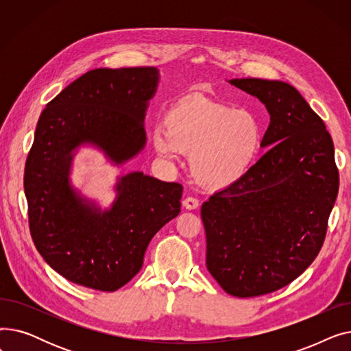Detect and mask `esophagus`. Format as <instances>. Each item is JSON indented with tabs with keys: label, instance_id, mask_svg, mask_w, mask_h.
Segmentation results:
<instances>
[{
	"label": "esophagus",
	"instance_id": "obj_1",
	"mask_svg": "<svg viewBox=\"0 0 351 351\" xmlns=\"http://www.w3.org/2000/svg\"><path fill=\"white\" fill-rule=\"evenodd\" d=\"M182 205H183V208H186L188 210H193V209H196L199 206V200L196 197L188 196L186 199H183Z\"/></svg>",
	"mask_w": 351,
	"mask_h": 351
}]
</instances>
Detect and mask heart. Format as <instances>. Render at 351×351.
<instances>
[{"mask_svg": "<svg viewBox=\"0 0 351 351\" xmlns=\"http://www.w3.org/2000/svg\"><path fill=\"white\" fill-rule=\"evenodd\" d=\"M152 141L163 159L191 154L192 176L206 188L222 189L250 171L261 152L263 128L249 110L189 97L168 110Z\"/></svg>", "mask_w": 351, "mask_h": 351, "instance_id": "b5f03b06", "label": "heart"}]
</instances>
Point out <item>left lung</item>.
I'll use <instances>...</instances> for the list:
<instances>
[{"label": "left lung", "instance_id": "1", "mask_svg": "<svg viewBox=\"0 0 351 351\" xmlns=\"http://www.w3.org/2000/svg\"><path fill=\"white\" fill-rule=\"evenodd\" d=\"M270 114L250 171L202 205L206 266L236 298H256L291 283L313 263L339 192L335 146L323 119L282 81L232 80Z\"/></svg>", "mask_w": 351, "mask_h": 351}]
</instances>
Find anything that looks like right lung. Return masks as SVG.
Wrapping results in <instances>:
<instances>
[{
    "label": "right lung",
    "instance_id": "right-lung-1",
    "mask_svg": "<svg viewBox=\"0 0 351 351\" xmlns=\"http://www.w3.org/2000/svg\"><path fill=\"white\" fill-rule=\"evenodd\" d=\"M158 80L155 66L92 69L40 117L24 173L29 232L44 261L72 283L118 290L141 270L151 239L180 212L182 185L142 172L121 178L105 212L68 183L72 151L81 143H95L115 163L142 149L145 110Z\"/></svg>",
    "mask_w": 351,
    "mask_h": 351
}]
</instances>
